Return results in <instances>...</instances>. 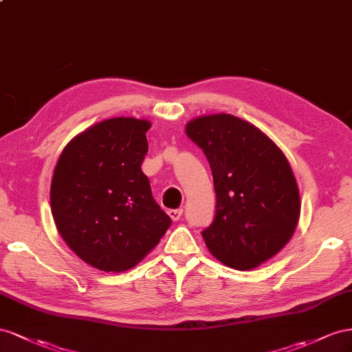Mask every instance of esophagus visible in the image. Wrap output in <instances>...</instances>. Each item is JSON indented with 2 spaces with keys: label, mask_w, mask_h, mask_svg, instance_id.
Wrapping results in <instances>:
<instances>
[{
  "label": "esophagus",
  "mask_w": 352,
  "mask_h": 352,
  "mask_svg": "<svg viewBox=\"0 0 352 352\" xmlns=\"http://www.w3.org/2000/svg\"><path fill=\"white\" fill-rule=\"evenodd\" d=\"M168 215L170 217V219H173V221H178L183 215V209H169Z\"/></svg>",
  "instance_id": "obj_1"
}]
</instances>
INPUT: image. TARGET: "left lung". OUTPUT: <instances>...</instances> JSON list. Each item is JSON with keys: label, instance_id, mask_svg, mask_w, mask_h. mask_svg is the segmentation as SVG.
Instances as JSON below:
<instances>
[{"label": "left lung", "instance_id": "obj_1", "mask_svg": "<svg viewBox=\"0 0 352 352\" xmlns=\"http://www.w3.org/2000/svg\"><path fill=\"white\" fill-rule=\"evenodd\" d=\"M186 134L212 170L215 218L202 232L209 252L230 268H256L287 245L299 221V188L287 157L265 133L233 115L195 118Z\"/></svg>", "mask_w": 352, "mask_h": 352}]
</instances>
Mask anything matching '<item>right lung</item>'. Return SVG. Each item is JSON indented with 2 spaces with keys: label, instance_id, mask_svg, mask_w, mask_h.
Returning a JSON list of instances; mask_svg holds the SVG:
<instances>
[{
  "label": "right lung",
  "instance_id": "right-lung-1",
  "mask_svg": "<svg viewBox=\"0 0 352 352\" xmlns=\"http://www.w3.org/2000/svg\"><path fill=\"white\" fill-rule=\"evenodd\" d=\"M147 119L112 118L74 137L50 188L57 232L84 263L120 273L137 265L170 226L142 164Z\"/></svg>",
  "mask_w": 352,
  "mask_h": 352
}]
</instances>
